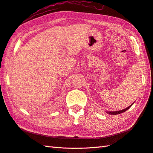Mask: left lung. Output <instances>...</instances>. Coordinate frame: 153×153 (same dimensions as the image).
I'll use <instances>...</instances> for the list:
<instances>
[{
  "mask_svg": "<svg viewBox=\"0 0 153 153\" xmlns=\"http://www.w3.org/2000/svg\"><path fill=\"white\" fill-rule=\"evenodd\" d=\"M133 103L132 104V105H131L130 106H129L128 107H127V108H125V109H123V110H121V111H114V112H107V113L108 114H112V115H116V114H121V113H122V112H125V111H127L128 109L130 108L132 105H133Z\"/></svg>",
  "mask_w": 153,
  "mask_h": 153,
  "instance_id": "8db88e82",
  "label": "left lung"
}]
</instances>
